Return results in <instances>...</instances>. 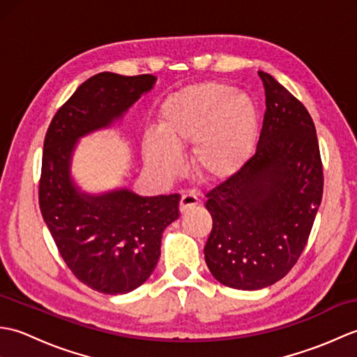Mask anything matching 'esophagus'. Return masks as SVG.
<instances>
[{
  "label": "esophagus",
  "instance_id": "1",
  "mask_svg": "<svg viewBox=\"0 0 357 357\" xmlns=\"http://www.w3.org/2000/svg\"><path fill=\"white\" fill-rule=\"evenodd\" d=\"M199 202V198H198V193H196L195 190H187V192H184L183 193V196H181V204H179V207H181V210H187V208H190V207H193V206H196V204Z\"/></svg>",
  "mask_w": 357,
  "mask_h": 357
}]
</instances>
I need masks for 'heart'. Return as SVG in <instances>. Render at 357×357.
<instances>
[{
  "label": "heart",
  "mask_w": 357,
  "mask_h": 357,
  "mask_svg": "<svg viewBox=\"0 0 357 357\" xmlns=\"http://www.w3.org/2000/svg\"><path fill=\"white\" fill-rule=\"evenodd\" d=\"M161 133L146 139L147 161L159 172L181 169L178 147L193 142L192 162L207 178H225L252 155L259 135L257 109L224 82H196L170 95L159 112Z\"/></svg>",
  "instance_id": "1"
}]
</instances>
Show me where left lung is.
Listing matches in <instances>:
<instances>
[{
    "mask_svg": "<svg viewBox=\"0 0 357 357\" xmlns=\"http://www.w3.org/2000/svg\"><path fill=\"white\" fill-rule=\"evenodd\" d=\"M256 153L206 195L213 219L204 247L216 280L259 290L282 279L304 252L324 192L316 127L308 110L271 75Z\"/></svg>",
    "mask_w": 357,
    "mask_h": 357,
    "instance_id": "1",
    "label": "left lung"
}]
</instances>
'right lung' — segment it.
Returning <instances> with one entry per match:
<instances>
[{
  "label": "right lung",
  "instance_id": "add662e5",
  "mask_svg": "<svg viewBox=\"0 0 357 357\" xmlns=\"http://www.w3.org/2000/svg\"><path fill=\"white\" fill-rule=\"evenodd\" d=\"M155 81L153 75H95L59 107L44 138L38 192L44 222L73 275L104 294H126L150 278L162 231L179 218L181 196L144 198L127 188L87 195L70 176L72 153L81 136L119 119Z\"/></svg>",
  "mask_w": 357,
  "mask_h": 357
}]
</instances>
